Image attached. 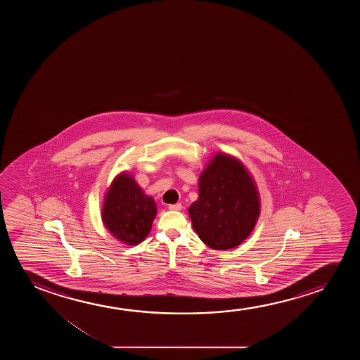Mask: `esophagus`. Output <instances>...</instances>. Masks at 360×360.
<instances>
[{"label":"esophagus","instance_id":"obj_1","mask_svg":"<svg viewBox=\"0 0 360 360\" xmlns=\"http://www.w3.org/2000/svg\"><path fill=\"white\" fill-rule=\"evenodd\" d=\"M168 209L173 210V212H179L182 209V204H179V202H177V204H169Z\"/></svg>","mask_w":360,"mask_h":360}]
</instances>
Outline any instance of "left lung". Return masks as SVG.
Here are the masks:
<instances>
[{
    "instance_id": "1",
    "label": "left lung",
    "mask_w": 360,
    "mask_h": 360,
    "mask_svg": "<svg viewBox=\"0 0 360 360\" xmlns=\"http://www.w3.org/2000/svg\"><path fill=\"white\" fill-rule=\"evenodd\" d=\"M193 229L212 250L241 245L256 226L259 194L241 161L215 153L199 177V198L188 209Z\"/></svg>"
}]
</instances>
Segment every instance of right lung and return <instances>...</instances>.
<instances>
[{
  "label": "right lung",
  "mask_w": 360,
  "mask_h": 360,
  "mask_svg": "<svg viewBox=\"0 0 360 360\" xmlns=\"http://www.w3.org/2000/svg\"><path fill=\"white\" fill-rule=\"evenodd\" d=\"M156 212L153 198L143 192L133 176L123 172L114 178L105 193L102 220L119 241L138 245L148 236Z\"/></svg>",
  "instance_id": "add662e5"
}]
</instances>
